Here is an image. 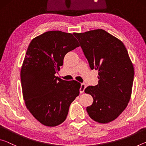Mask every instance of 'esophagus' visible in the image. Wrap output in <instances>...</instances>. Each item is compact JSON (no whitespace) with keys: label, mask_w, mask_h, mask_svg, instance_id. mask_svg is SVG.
<instances>
[{"label":"esophagus","mask_w":146,"mask_h":146,"mask_svg":"<svg viewBox=\"0 0 146 146\" xmlns=\"http://www.w3.org/2000/svg\"><path fill=\"white\" fill-rule=\"evenodd\" d=\"M86 88V84L84 83L81 84V86H80V93H82L84 92V90H85Z\"/></svg>","instance_id":"esophagus-1"}]
</instances>
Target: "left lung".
Segmentation results:
<instances>
[{"label": "left lung", "mask_w": 146, "mask_h": 146, "mask_svg": "<svg viewBox=\"0 0 146 146\" xmlns=\"http://www.w3.org/2000/svg\"><path fill=\"white\" fill-rule=\"evenodd\" d=\"M91 70L98 71V84L85 93L93 98L86 108L91 118L100 123L115 120L129 102L134 68L124 44L102 29L74 33Z\"/></svg>", "instance_id": "left-lung-1"}]
</instances>
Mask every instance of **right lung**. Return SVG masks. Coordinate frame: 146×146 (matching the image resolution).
Instances as JSON below:
<instances>
[{
  "instance_id": "1",
  "label": "right lung",
  "mask_w": 146,
  "mask_h": 146,
  "mask_svg": "<svg viewBox=\"0 0 146 146\" xmlns=\"http://www.w3.org/2000/svg\"><path fill=\"white\" fill-rule=\"evenodd\" d=\"M79 46L73 34L50 31L36 36L27 49L21 71L23 98L31 115L46 126L55 127L66 119L80 84L55 74L64 56Z\"/></svg>"
}]
</instances>
